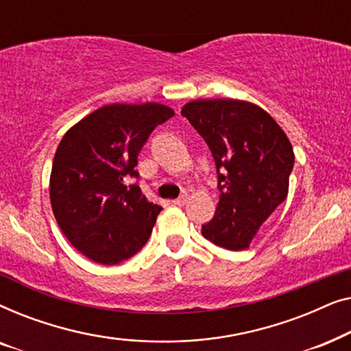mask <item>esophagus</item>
Masks as SVG:
<instances>
[{
	"label": "esophagus",
	"instance_id": "esophagus-1",
	"mask_svg": "<svg viewBox=\"0 0 351 351\" xmlns=\"http://www.w3.org/2000/svg\"><path fill=\"white\" fill-rule=\"evenodd\" d=\"M186 201H189V195H182L177 199H172V203H174L176 206H184Z\"/></svg>",
	"mask_w": 351,
	"mask_h": 351
}]
</instances>
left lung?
<instances>
[{
    "label": "left lung",
    "mask_w": 351,
    "mask_h": 351,
    "mask_svg": "<svg viewBox=\"0 0 351 351\" xmlns=\"http://www.w3.org/2000/svg\"><path fill=\"white\" fill-rule=\"evenodd\" d=\"M213 153L219 203L201 233L215 246L243 251L289 191L294 150L265 110L237 99H199L182 107Z\"/></svg>",
    "instance_id": "obj_1"
}]
</instances>
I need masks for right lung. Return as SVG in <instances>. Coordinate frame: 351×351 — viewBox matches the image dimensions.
Here are the masks:
<instances>
[{"instance_id": "add662e5", "label": "right lung", "mask_w": 351, "mask_h": 351, "mask_svg": "<svg viewBox=\"0 0 351 351\" xmlns=\"http://www.w3.org/2000/svg\"><path fill=\"white\" fill-rule=\"evenodd\" d=\"M174 117L162 104H110L71 126L57 147L49 179L54 217L71 246L117 265L145 246L161 206L137 184V155L153 129Z\"/></svg>"}]
</instances>
